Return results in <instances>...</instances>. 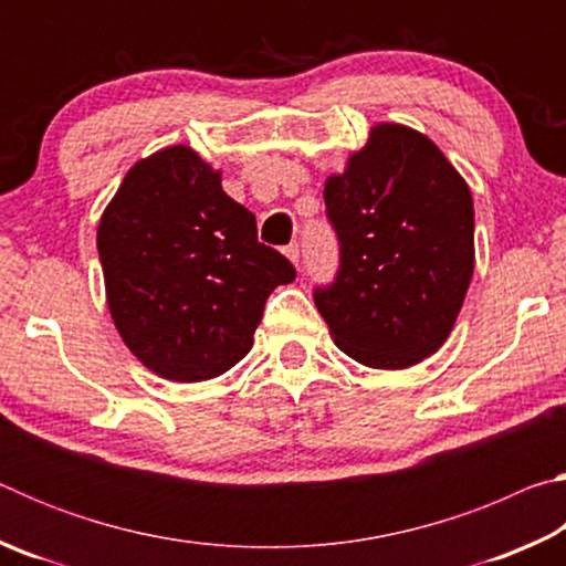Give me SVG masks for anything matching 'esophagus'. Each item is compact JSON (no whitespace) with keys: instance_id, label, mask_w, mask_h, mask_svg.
Segmentation results:
<instances>
[{"instance_id":"obj_1","label":"esophagus","mask_w":566,"mask_h":566,"mask_svg":"<svg viewBox=\"0 0 566 566\" xmlns=\"http://www.w3.org/2000/svg\"><path fill=\"white\" fill-rule=\"evenodd\" d=\"M284 254L290 256V262H292V264H300V256H302V252H300V244H296V242H292L290 247H286V249H284Z\"/></svg>"}]
</instances>
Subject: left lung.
I'll return each instance as SVG.
<instances>
[{
    "label": "left lung",
    "instance_id": "1",
    "mask_svg": "<svg viewBox=\"0 0 566 566\" xmlns=\"http://www.w3.org/2000/svg\"><path fill=\"white\" fill-rule=\"evenodd\" d=\"M339 270L314 304L334 344L371 369H407L447 342L474 272V205L432 139L377 124L324 185Z\"/></svg>",
    "mask_w": 566,
    "mask_h": 566
}]
</instances>
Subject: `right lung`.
Instances as JSON below:
<instances>
[{"mask_svg": "<svg viewBox=\"0 0 566 566\" xmlns=\"http://www.w3.org/2000/svg\"><path fill=\"white\" fill-rule=\"evenodd\" d=\"M97 249L124 344L171 381L224 375L252 349L266 296L296 272L256 239L222 175L175 145L139 159L104 209Z\"/></svg>", "mask_w": 566, "mask_h": 566, "instance_id": "right-lung-1", "label": "right lung"}]
</instances>
